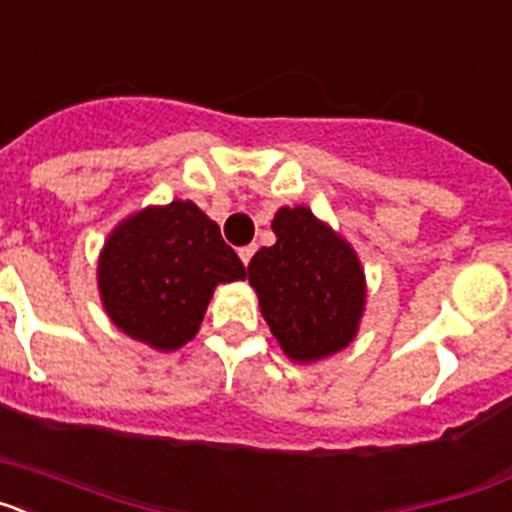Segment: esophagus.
I'll use <instances>...</instances> for the list:
<instances>
[{
    "instance_id": "obj_1",
    "label": "esophagus",
    "mask_w": 512,
    "mask_h": 512,
    "mask_svg": "<svg viewBox=\"0 0 512 512\" xmlns=\"http://www.w3.org/2000/svg\"><path fill=\"white\" fill-rule=\"evenodd\" d=\"M253 253H256V246H243V248H238V256H241V261L243 264L248 266V261L253 259Z\"/></svg>"
}]
</instances>
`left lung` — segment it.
Instances as JSON below:
<instances>
[{
  "mask_svg": "<svg viewBox=\"0 0 512 512\" xmlns=\"http://www.w3.org/2000/svg\"><path fill=\"white\" fill-rule=\"evenodd\" d=\"M277 243L248 264L271 333L295 361L336 354L354 341L364 312V271L354 248L307 207H282Z\"/></svg>",
  "mask_w": 512,
  "mask_h": 512,
  "instance_id": "8db88e82",
  "label": "left lung"
}]
</instances>
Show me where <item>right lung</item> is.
Masks as SVG:
<instances>
[{
    "instance_id": "add662e5",
    "label": "right lung",
    "mask_w": 512,
    "mask_h": 512,
    "mask_svg": "<svg viewBox=\"0 0 512 512\" xmlns=\"http://www.w3.org/2000/svg\"><path fill=\"white\" fill-rule=\"evenodd\" d=\"M235 279H246V266L189 200L128 217L99 259V292L112 323L158 351L192 341L217 284Z\"/></svg>"
}]
</instances>
